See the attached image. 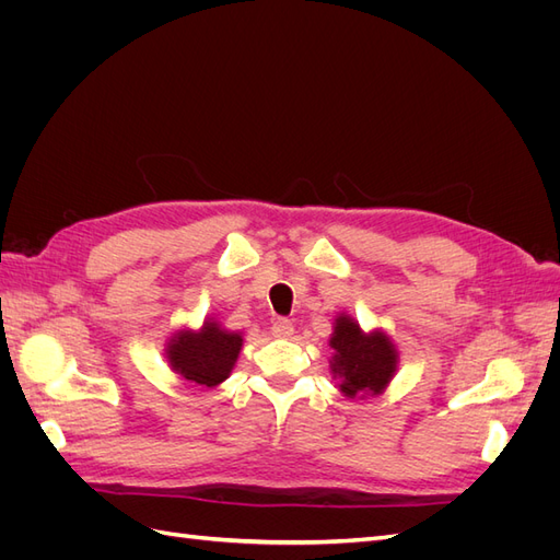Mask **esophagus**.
<instances>
[{"label":"esophagus","instance_id":"34e87169","mask_svg":"<svg viewBox=\"0 0 560 560\" xmlns=\"http://www.w3.org/2000/svg\"><path fill=\"white\" fill-rule=\"evenodd\" d=\"M292 334H294V325H292V319L278 317V319L273 322V336H276V338H292Z\"/></svg>","mask_w":560,"mask_h":560}]
</instances>
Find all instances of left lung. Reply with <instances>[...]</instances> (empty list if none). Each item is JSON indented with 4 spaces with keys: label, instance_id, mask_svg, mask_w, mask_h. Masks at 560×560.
<instances>
[{
    "label": "left lung",
    "instance_id": "left-lung-1",
    "mask_svg": "<svg viewBox=\"0 0 560 560\" xmlns=\"http://www.w3.org/2000/svg\"><path fill=\"white\" fill-rule=\"evenodd\" d=\"M331 376L348 399L378 397L395 378L399 350L383 329L364 331L348 313H338L329 336Z\"/></svg>",
    "mask_w": 560,
    "mask_h": 560
}]
</instances>
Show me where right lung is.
<instances>
[{
    "instance_id": "right-lung-1",
    "label": "right lung",
    "mask_w": 560,
    "mask_h": 560,
    "mask_svg": "<svg viewBox=\"0 0 560 560\" xmlns=\"http://www.w3.org/2000/svg\"><path fill=\"white\" fill-rule=\"evenodd\" d=\"M241 350V331H231L214 317H206L198 329L182 327L173 331L165 341L163 354L173 374L212 389L231 376Z\"/></svg>"
}]
</instances>
